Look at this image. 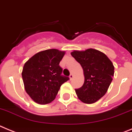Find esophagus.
Returning a JSON list of instances; mask_svg holds the SVG:
<instances>
[{
  "instance_id": "esophagus-1",
  "label": "esophagus",
  "mask_w": 132,
  "mask_h": 132,
  "mask_svg": "<svg viewBox=\"0 0 132 132\" xmlns=\"http://www.w3.org/2000/svg\"><path fill=\"white\" fill-rule=\"evenodd\" d=\"M69 78H70V80H72V79L73 78V75L70 74V76H69Z\"/></svg>"
}]
</instances>
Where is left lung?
<instances>
[{"label":"left lung","instance_id":"1","mask_svg":"<svg viewBox=\"0 0 132 132\" xmlns=\"http://www.w3.org/2000/svg\"><path fill=\"white\" fill-rule=\"evenodd\" d=\"M71 55L84 70V83L76 89L78 98L86 104H92L105 95L112 82L114 66L104 53L93 48L73 51Z\"/></svg>","mask_w":132,"mask_h":132}]
</instances>
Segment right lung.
I'll list each match as a JSON object with an SVG mask.
<instances>
[{"instance_id": "obj_1", "label": "right lung", "mask_w": 132, "mask_h": 132, "mask_svg": "<svg viewBox=\"0 0 132 132\" xmlns=\"http://www.w3.org/2000/svg\"><path fill=\"white\" fill-rule=\"evenodd\" d=\"M66 52L55 48L34 54L24 64L22 76L26 93L35 103L46 104L54 100L68 77L59 66Z\"/></svg>"}]
</instances>
